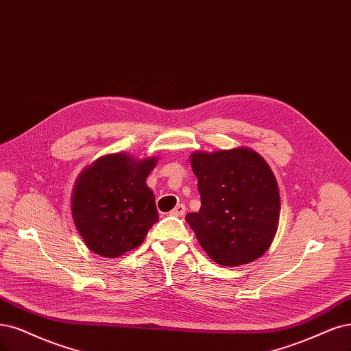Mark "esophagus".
Here are the masks:
<instances>
[{
	"label": "esophagus",
	"mask_w": 351,
	"mask_h": 351,
	"mask_svg": "<svg viewBox=\"0 0 351 351\" xmlns=\"http://www.w3.org/2000/svg\"><path fill=\"white\" fill-rule=\"evenodd\" d=\"M186 206H184V204H177V206L170 212L173 216H184V213H186Z\"/></svg>",
	"instance_id": "esophagus-1"
}]
</instances>
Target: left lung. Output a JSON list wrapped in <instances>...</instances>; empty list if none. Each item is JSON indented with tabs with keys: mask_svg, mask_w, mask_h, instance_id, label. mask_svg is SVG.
I'll return each mask as SVG.
<instances>
[{
	"mask_svg": "<svg viewBox=\"0 0 351 351\" xmlns=\"http://www.w3.org/2000/svg\"><path fill=\"white\" fill-rule=\"evenodd\" d=\"M202 206L186 221L217 264L237 267L260 258L273 243L280 216L279 184L254 149L239 147L190 155Z\"/></svg>",
	"mask_w": 351,
	"mask_h": 351,
	"instance_id": "left-lung-1",
	"label": "left lung"
}]
</instances>
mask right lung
Returning a JSON list of instances; mask_svg holds the SVG:
<instances>
[{"mask_svg": "<svg viewBox=\"0 0 351 351\" xmlns=\"http://www.w3.org/2000/svg\"><path fill=\"white\" fill-rule=\"evenodd\" d=\"M156 156L138 160L130 154L100 156L80 173L71 212L84 244L106 258L139 247L158 221L147 177Z\"/></svg>", "mask_w": 351, "mask_h": 351, "instance_id": "add662e5", "label": "right lung"}]
</instances>
